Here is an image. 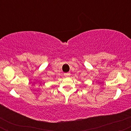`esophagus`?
Masks as SVG:
<instances>
[{
  "label": "esophagus",
  "instance_id": "esophagus-1",
  "mask_svg": "<svg viewBox=\"0 0 131 131\" xmlns=\"http://www.w3.org/2000/svg\"><path fill=\"white\" fill-rule=\"evenodd\" d=\"M64 76H70L71 75V73H64Z\"/></svg>",
  "mask_w": 131,
  "mask_h": 131
}]
</instances>
